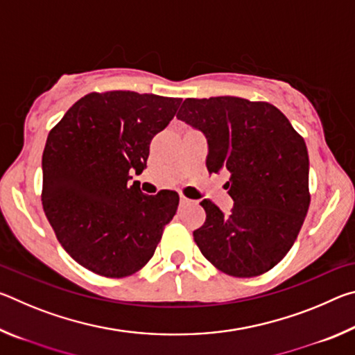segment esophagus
Listing matches in <instances>:
<instances>
[{
    "instance_id": "obj_1",
    "label": "esophagus",
    "mask_w": 355,
    "mask_h": 355,
    "mask_svg": "<svg viewBox=\"0 0 355 355\" xmlns=\"http://www.w3.org/2000/svg\"><path fill=\"white\" fill-rule=\"evenodd\" d=\"M189 203H192L191 199H188V197H184V196H180V205L184 207V205H189Z\"/></svg>"
}]
</instances>
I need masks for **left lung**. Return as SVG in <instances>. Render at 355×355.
I'll return each instance as SVG.
<instances>
[{"instance_id":"left-lung-1","label":"left lung","mask_w":355,"mask_h":355,"mask_svg":"<svg viewBox=\"0 0 355 355\" xmlns=\"http://www.w3.org/2000/svg\"><path fill=\"white\" fill-rule=\"evenodd\" d=\"M177 117L205 135L208 172H230L225 189L232 211L200 202L207 219L194 230V241L203 257L233 277L272 269L296 241L309 211L302 136L275 106L239 97L186 98Z\"/></svg>"}]
</instances>
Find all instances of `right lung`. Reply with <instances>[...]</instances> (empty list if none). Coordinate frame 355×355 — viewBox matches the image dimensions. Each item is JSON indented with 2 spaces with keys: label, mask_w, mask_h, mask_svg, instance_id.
<instances>
[{
  "label": "right lung",
  "mask_w": 355,
  "mask_h": 355,
  "mask_svg": "<svg viewBox=\"0 0 355 355\" xmlns=\"http://www.w3.org/2000/svg\"><path fill=\"white\" fill-rule=\"evenodd\" d=\"M182 98L131 91L84 95L46 137L42 205L65 252L89 271L127 277L146 266L175 216L178 194H144L130 172Z\"/></svg>",
  "instance_id": "obj_1"
}]
</instances>
